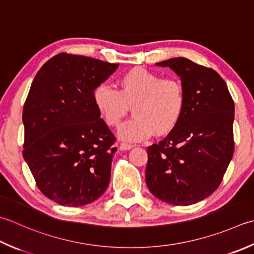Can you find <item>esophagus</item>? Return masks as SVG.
<instances>
[{"mask_svg":"<svg viewBox=\"0 0 254 254\" xmlns=\"http://www.w3.org/2000/svg\"><path fill=\"white\" fill-rule=\"evenodd\" d=\"M132 147H133V145H131V144H127V143H121L120 146H119V148H120L121 151H128V150H131Z\"/></svg>","mask_w":254,"mask_h":254,"instance_id":"obj_1","label":"esophagus"}]
</instances>
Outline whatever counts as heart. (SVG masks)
Masks as SVG:
<instances>
[{"instance_id": "b5f03b06", "label": "heart", "mask_w": 254, "mask_h": 254, "mask_svg": "<svg viewBox=\"0 0 254 254\" xmlns=\"http://www.w3.org/2000/svg\"><path fill=\"white\" fill-rule=\"evenodd\" d=\"M93 102L109 127H118L133 106L131 120L123 123L119 137L138 142L153 132L163 135L177 127L185 113L186 92L175 79H163L144 68H135L123 74L119 89L100 83L93 91Z\"/></svg>"}]
</instances>
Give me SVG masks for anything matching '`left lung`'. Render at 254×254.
I'll list each match as a JSON object with an SVG mask.
<instances>
[{"label":"left lung","mask_w":254,"mask_h":254,"mask_svg":"<svg viewBox=\"0 0 254 254\" xmlns=\"http://www.w3.org/2000/svg\"><path fill=\"white\" fill-rule=\"evenodd\" d=\"M156 64L180 76L186 109L177 127L147 147L146 185L163 201L192 205L217 190L231 161L235 103L225 80L211 68L183 57Z\"/></svg>","instance_id":"obj_1"}]
</instances>
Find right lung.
<instances>
[{
	"mask_svg": "<svg viewBox=\"0 0 254 254\" xmlns=\"http://www.w3.org/2000/svg\"><path fill=\"white\" fill-rule=\"evenodd\" d=\"M119 64L66 53L43 64L23 109V156L45 196L62 206L98 199L110 183L116 137L93 91Z\"/></svg>",
	"mask_w": 254,
	"mask_h": 254,
	"instance_id": "right-lung-1",
	"label": "right lung"
}]
</instances>
